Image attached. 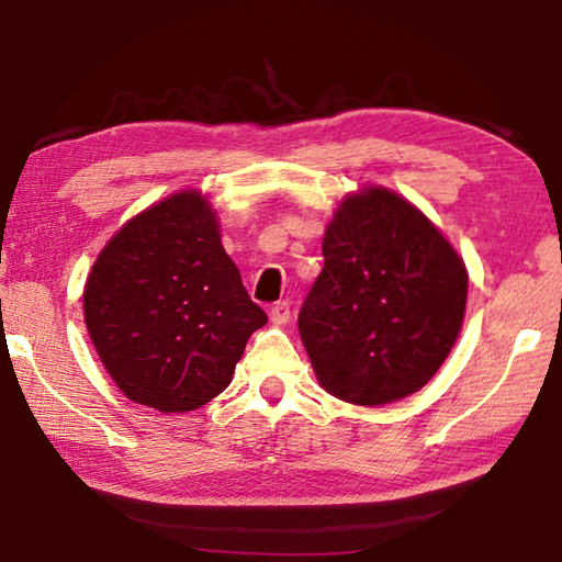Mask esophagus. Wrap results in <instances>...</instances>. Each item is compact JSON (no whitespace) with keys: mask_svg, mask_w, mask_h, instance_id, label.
<instances>
[{"mask_svg":"<svg viewBox=\"0 0 562 562\" xmlns=\"http://www.w3.org/2000/svg\"><path fill=\"white\" fill-rule=\"evenodd\" d=\"M270 319L272 325H284V322H290V302H274L272 310H270Z\"/></svg>","mask_w":562,"mask_h":562,"instance_id":"34e87169","label":"esophagus"}]
</instances>
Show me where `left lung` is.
Instances as JSON below:
<instances>
[{"label": "left lung", "instance_id": "obj_1", "mask_svg": "<svg viewBox=\"0 0 562 562\" xmlns=\"http://www.w3.org/2000/svg\"><path fill=\"white\" fill-rule=\"evenodd\" d=\"M322 255L325 268L297 319L322 389L359 406L418 392L461 331L463 260L429 217L386 188L341 201Z\"/></svg>", "mask_w": 562, "mask_h": 562}]
</instances>
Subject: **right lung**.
Segmentation results:
<instances>
[{
    "label": "right lung",
    "mask_w": 562,
    "mask_h": 562,
    "mask_svg": "<svg viewBox=\"0 0 562 562\" xmlns=\"http://www.w3.org/2000/svg\"><path fill=\"white\" fill-rule=\"evenodd\" d=\"M83 317L121 392L166 414L221 394L268 322L198 190L150 205L111 237L87 280Z\"/></svg>",
    "instance_id": "obj_1"
}]
</instances>
